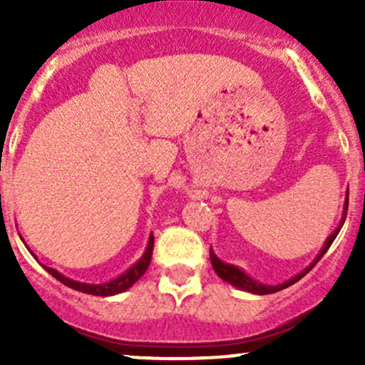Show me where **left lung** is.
<instances>
[{"label":"left lung","mask_w":365,"mask_h":365,"mask_svg":"<svg viewBox=\"0 0 365 365\" xmlns=\"http://www.w3.org/2000/svg\"><path fill=\"white\" fill-rule=\"evenodd\" d=\"M346 212H348V197H346V200H344V208H342V217H341L339 226H337L336 230H334V233L330 235L329 238H327L325 244H323V247H322V251H319L318 256H316V259L312 261V263L309 264V267L305 268L304 272H300V274H297L295 277L288 279V281L282 282V284H277V286L261 284V282L254 281L252 277H249V275L245 274L244 270H240V268L235 267V264H227V263H224V261H220L219 257L215 256V252H213L212 249H210V261H212L213 270H215V274L219 275V277L222 279V281L230 282V284H233L235 288H238V289H244V292L254 293V295H270V293L281 292V289L288 288V286L295 284L297 281H300V279L304 277L305 274H309V272L312 270V267H314V264L318 263L319 259H322L323 254H325L327 251H329V247H330V245H332V242L336 240V237H337V235H339V231H341L342 224H344V220H346Z\"/></svg>","instance_id":"obj_1"}]
</instances>
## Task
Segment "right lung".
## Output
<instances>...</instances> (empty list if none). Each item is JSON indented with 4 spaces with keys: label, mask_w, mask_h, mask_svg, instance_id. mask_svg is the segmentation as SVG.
Here are the masks:
<instances>
[{
    "label": "right lung",
    "mask_w": 365,
    "mask_h": 365,
    "mask_svg": "<svg viewBox=\"0 0 365 365\" xmlns=\"http://www.w3.org/2000/svg\"><path fill=\"white\" fill-rule=\"evenodd\" d=\"M152 252H153V235H150L148 245H146V251L141 256V259H139L135 264H132V267L128 268L127 272H123L120 277L113 279V281L109 282H104V284H86V282L72 281V279L65 277L63 274H60V272L54 270V268H49V267H43V268H46L54 279H58V281L63 282V284L68 286V288L76 289V292H83V293H88V295H95V297H111V295H118V293L127 292L135 281H139V277H141V275L146 272V268L150 267Z\"/></svg>",
    "instance_id": "right-lung-1"
}]
</instances>
